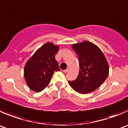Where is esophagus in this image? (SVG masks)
Segmentation results:
<instances>
[{"label":"esophagus","instance_id":"1","mask_svg":"<svg viewBox=\"0 0 128 128\" xmlns=\"http://www.w3.org/2000/svg\"><path fill=\"white\" fill-rule=\"evenodd\" d=\"M69 68H67L66 69H65V70H63V72H68L69 71Z\"/></svg>","mask_w":128,"mask_h":128}]
</instances>
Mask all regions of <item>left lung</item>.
I'll list each match as a JSON object with an SVG mask.
<instances>
[{
  "instance_id": "obj_1",
  "label": "left lung",
  "mask_w": 128,
  "mask_h": 128,
  "mask_svg": "<svg viewBox=\"0 0 128 128\" xmlns=\"http://www.w3.org/2000/svg\"><path fill=\"white\" fill-rule=\"evenodd\" d=\"M78 56L79 72L78 78L69 81L78 92L87 94L98 89L109 74V65L101 49L95 44L85 40L72 46Z\"/></svg>"
}]
</instances>
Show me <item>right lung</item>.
Here are the masks:
<instances>
[{
	"instance_id": "add662e5",
	"label": "right lung",
	"mask_w": 128,
	"mask_h": 128,
	"mask_svg": "<svg viewBox=\"0 0 128 128\" xmlns=\"http://www.w3.org/2000/svg\"><path fill=\"white\" fill-rule=\"evenodd\" d=\"M59 46L47 42L36 50L24 67L25 80L28 88L36 92L44 90L50 82L54 71H59L55 55Z\"/></svg>"
}]
</instances>
